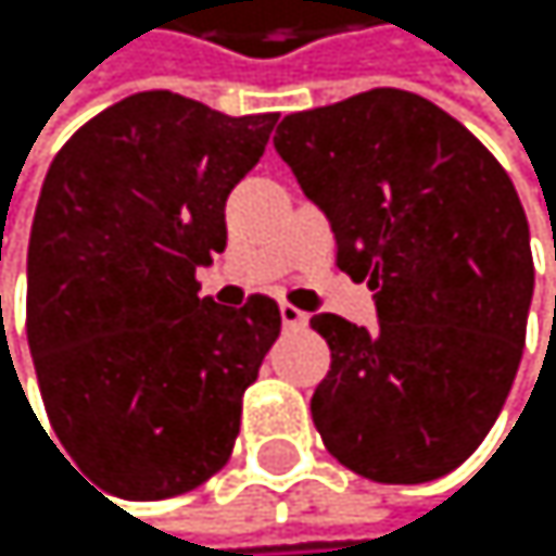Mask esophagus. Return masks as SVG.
I'll return each instance as SVG.
<instances>
[{"instance_id": "34e87169", "label": "esophagus", "mask_w": 556, "mask_h": 556, "mask_svg": "<svg viewBox=\"0 0 556 556\" xmlns=\"http://www.w3.org/2000/svg\"><path fill=\"white\" fill-rule=\"evenodd\" d=\"M280 319H283V327H287V330H303V327L309 324V316H306L303 309L290 306V303L280 306Z\"/></svg>"}]
</instances>
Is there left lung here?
Wrapping results in <instances>:
<instances>
[{"label":"left lung","mask_w":556,"mask_h":556,"mask_svg":"<svg viewBox=\"0 0 556 556\" xmlns=\"http://www.w3.org/2000/svg\"><path fill=\"white\" fill-rule=\"evenodd\" d=\"M273 146L327 213L337 266L377 290V330L309 319L330 346L309 400L324 446L377 483L457 470L494 427L527 337L533 256L510 176L403 89L293 113Z\"/></svg>","instance_id":"obj_1"}]
</instances>
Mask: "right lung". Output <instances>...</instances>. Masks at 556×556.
Here are the masks:
<instances>
[{
	"label": "right lung",
	"mask_w": 556,
	"mask_h": 556,
	"mask_svg": "<svg viewBox=\"0 0 556 556\" xmlns=\"http://www.w3.org/2000/svg\"><path fill=\"white\" fill-rule=\"evenodd\" d=\"M276 119L136 92L76 129L46 173L29 353L55 437L113 497H179L232 454L280 306L200 300L197 266L226 250V197Z\"/></svg>",
	"instance_id": "1"
}]
</instances>
